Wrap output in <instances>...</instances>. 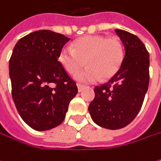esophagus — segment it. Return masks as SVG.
Instances as JSON below:
<instances>
[{"mask_svg": "<svg viewBox=\"0 0 161 161\" xmlns=\"http://www.w3.org/2000/svg\"><path fill=\"white\" fill-rule=\"evenodd\" d=\"M77 88H78V91L79 92H82L85 89V86L84 85H81V84H77Z\"/></svg>", "mask_w": 161, "mask_h": 161, "instance_id": "obj_1", "label": "esophagus"}]
</instances>
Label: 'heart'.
Listing matches in <instances>:
<instances>
[{"instance_id": "obj_1", "label": "heart", "mask_w": 161, "mask_h": 161, "mask_svg": "<svg viewBox=\"0 0 161 161\" xmlns=\"http://www.w3.org/2000/svg\"><path fill=\"white\" fill-rule=\"evenodd\" d=\"M124 59V48L116 38L89 35L74 41L72 47L61 49L58 61L69 73L76 74L85 64L89 67L75 78L81 82H94L99 78L113 77L120 69Z\"/></svg>"}]
</instances>
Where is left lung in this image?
<instances>
[{"label":"left lung","mask_w":161,"mask_h":161,"mask_svg":"<svg viewBox=\"0 0 161 161\" xmlns=\"http://www.w3.org/2000/svg\"><path fill=\"white\" fill-rule=\"evenodd\" d=\"M115 33L123 43L125 54L118 71L109 82L94 88L89 106L92 120L99 126L117 130L129 125L141 109L149 87V52L140 39L122 29Z\"/></svg>","instance_id":"obj_1"}]
</instances>
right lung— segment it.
Returning a JSON list of instances; mask_svg holds the SVG:
<instances>
[{
    "instance_id": "add662e5",
    "label": "right lung",
    "mask_w": 161,
    "mask_h": 161,
    "mask_svg": "<svg viewBox=\"0 0 161 161\" xmlns=\"http://www.w3.org/2000/svg\"><path fill=\"white\" fill-rule=\"evenodd\" d=\"M70 39L50 30H38L21 38L9 60L12 98L23 120L36 131L60 125L76 83L58 61Z\"/></svg>"
}]
</instances>
